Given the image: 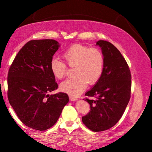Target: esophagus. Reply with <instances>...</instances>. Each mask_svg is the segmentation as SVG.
I'll list each match as a JSON object with an SVG mask.
<instances>
[{"instance_id": "esophagus-1", "label": "esophagus", "mask_w": 152, "mask_h": 152, "mask_svg": "<svg viewBox=\"0 0 152 152\" xmlns=\"http://www.w3.org/2000/svg\"><path fill=\"white\" fill-rule=\"evenodd\" d=\"M69 99H70V101H76V100H77V98H76L75 97H73V96H72L70 95L69 96Z\"/></svg>"}]
</instances>
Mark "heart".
<instances>
[{
	"label": "heart",
	"mask_w": 152,
	"mask_h": 152,
	"mask_svg": "<svg viewBox=\"0 0 152 152\" xmlns=\"http://www.w3.org/2000/svg\"><path fill=\"white\" fill-rule=\"evenodd\" d=\"M67 65L75 68L74 79L63 82L59 89L73 97H77L83 92L87 86L97 83L102 75L104 59L102 52L97 48H89L80 44L72 45L63 54ZM53 76L62 79L66 74V64L54 58L50 63Z\"/></svg>",
	"instance_id": "1"
}]
</instances>
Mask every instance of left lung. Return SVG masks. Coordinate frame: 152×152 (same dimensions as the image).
Masks as SVG:
<instances>
[{
  "label": "left lung",
  "mask_w": 152,
  "mask_h": 152,
  "mask_svg": "<svg viewBox=\"0 0 152 152\" xmlns=\"http://www.w3.org/2000/svg\"><path fill=\"white\" fill-rule=\"evenodd\" d=\"M104 63L102 75L86 98L90 112L82 117L90 130L100 132L112 127L125 111L131 98V74L126 59L117 48L106 40H98Z\"/></svg>",
  "instance_id": "1"
}]
</instances>
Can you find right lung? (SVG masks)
Instances as JSON below:
<instances>
[{"mask_svg":"<svg viewBox=\"0 0 152 152\" xmlns=\"http://www.w3.org/2000/svg\"><path fill=\"white\" fill-rule=\"evenodd\" d=\"M60 45L53 39L32 40L24 45L11 64L7 77L9 102L25 126L38 131L53 126L68 103L58 89L50 68Z\"/></svg>","mask_w":152,"mask_h":152,"instance_id":"add662e5","label":"right lung"}]
</instances>
